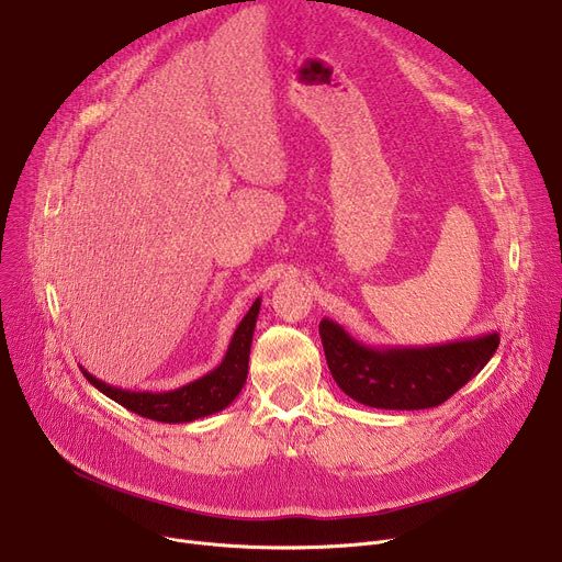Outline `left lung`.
Here are the masks:
<instances>
[{
  "instance_id": "obj_1",
  "label": "left lung",
  "mask_w": 562,
  "mask_h": 562,
  "mask_svg": "<svg viewBox=\"0 0 562 562\" xmlns=\"http://www.w3.org/2000/svg\"><path fill=\"white\" fill-rule=\"evenodd\" d=\"M318 335L339 390L378 409H426L441 405L479 375L498 348V335L437 346L373 348L323 318Z\"/></svg>"
}]
</instances>
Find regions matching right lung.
I'll return each mask as SVG.
<instances>
[{
  "label": "right lung",
  "mask_w": 562,
  "mask_h": 562,
  "mask_svg": "<svg viewBox=\"0 0 562 562\" xmlns=\"http://www.w3.org/2000/svg\"><path fill=\"white\" fill-rule=\"evenodd\" d=\"M259 307H261V299L252 303L248 314L241 318L239 328L234 330L223 362L214 371L204 373L202 378L177 390H170V392L121 390V387L106 385L104 380L88 373L83 367L79 369L86 375V380L91 382V385H95V390H100L111 401L121 403L123 407H127L130 412H136V415L145 419L161 422V424H189L202 417L216 415V412L225 409L236 396H239V392L246 385L250 344L255 335Z\"/></svg>",
  "instance_id": "right-lung-1"
}]
</instances>
